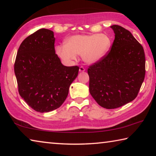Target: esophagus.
I'll return each instance as SVG.
<instances>
[{
  "mask_svg": "<svg viewBox=\"0 0 156 156\" xmlns=\"http://www.w3.org/2000/svg\"><path fill=\"white\" fill-rule=\"evenodd\" d=\"M84 71H85V69L84 67H80V68H79V72H83Z\"/></svg>",
  "mask_w": 156,
  "mask_h": 156,
  "instance_id": "esophagus-1",
  "label": "esophagus"
}]
</instances>
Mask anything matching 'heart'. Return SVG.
<instances>
[{
    "instance_id": "heart-1",
    "label": "heart",
    "mask_w": 156,
    "mask_h": 156,
    "mask_svg": "<svg viewBox=\"0 0 156 156\" xmlns=\"http://www.w3.org/2000/svg\"><path fill=\"white\" fill-rule=\"evenodd\" d=\"M111 45L110 37L105 34H80L69 38L65 45L58 46L56 53L65 62L72 61L76 55H82L84 62L94 64L106 56Z\"/></svg>"
}]
</instances>
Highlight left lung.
I'll return each instance as SVG.
<instances>
[{
	"label": "left lung",
	"instance_id": "1",
	"mask_svg": "<svg viewBox=\"0 0 156 156\" xmlns=\"http://www.w3.org/2000/svg\"><path fill=\"white\" fill-rule=\"evenodd\" d=\"M115 39L110 51L89 66V92L100 106L122 107L138 96L145 76L144 49L130 31L111 26Z\"/></svg>",
	"mask_w": 156,
	"mask_h": 156
}]
</instances>
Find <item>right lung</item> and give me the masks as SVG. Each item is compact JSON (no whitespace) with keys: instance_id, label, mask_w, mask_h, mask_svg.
Here are the masks:
<instances>
[{"instance_id":"right-lung-1","label":"right lung","mask_w":156,"mask_h":156,"mask_svg":"<svg viewBox=\"0 0 156 156\" xmlns=\"http://www.w3.org/2000/svg\"><path fill=\"white\" fill-rule=\"evenodd\" d=\"M54 32L41 29L22 42L14 63L18 92L38 112H51L67 98L79 67L63 65L56 54Z\"/></svg>"}]
</instances>
